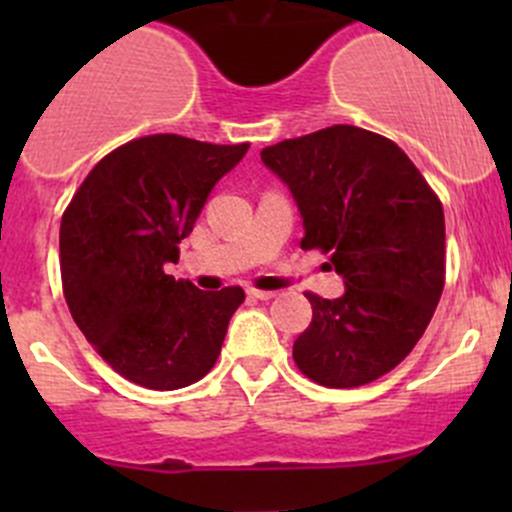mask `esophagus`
<instances>
[{
	"instance_id": "1",
	"label": "esophagus",
	"mask_w": 512,
	"mask_h": 512,
	"mask_svg": "<svg viewBox=\"0 0 512 512\" xmlns=\"http://www.w3.org/2000/svg\"><path fill=\"white\" fill-rule=\"evenodd\" d=\"M245 292H247V297L262 299V302H267V299L275 297V292H267V289H257V287H247Z\"/></svg>"
}]
</instances>
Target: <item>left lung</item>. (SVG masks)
<instances>
[{
	"mask_svg": "<svg viewBox=\"0 0 512 512\" xmlns=\"http://www.w3.org/2000/svg\"><path fill=\"white\" fill-rule=\"evenodd\" d=\"M292 190L304 250L329 255L347 292H304L312 322L294 339L314 384L354 389L399 366L426 332L446 282L443 205L421 170L386 136L356 126L262 148Z\"/></svg>",
	"mask_w": 512,
	"mask_h": 512,
	"instance_id": "obj_1",
	"label": "left lung"
}]
</instances>
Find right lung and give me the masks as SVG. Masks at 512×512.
<instances>
[{
    "label": "right lung",
    "mask_w": 512,
    "mask_h": 512,
    "mask_svg": "<svg viewBox=\"0 0 512 512\" xmlns=\"http://www.w3.org/2000/svg\"><path fill=\"white\" fill-rule=\"evenodd\" d=\"M250 143L178 133L133 138L103 156L61 215V287L76 327L123 379L173 391L218 361L242 287L203 292L165 275L210 190Z\"/></svg>",
    "instance_id": "1"
}]
</instances>
